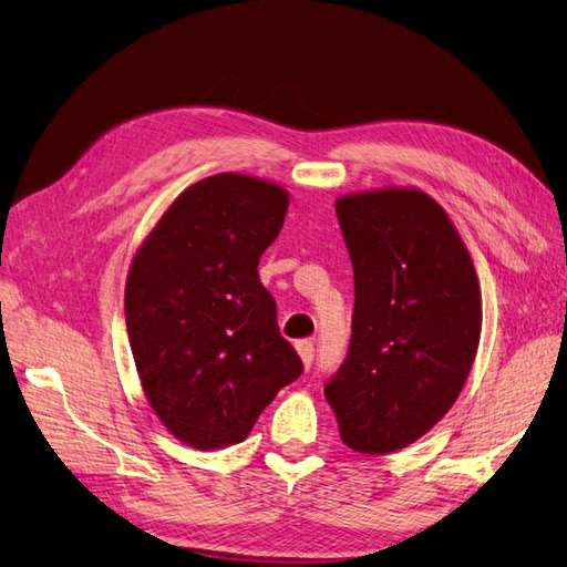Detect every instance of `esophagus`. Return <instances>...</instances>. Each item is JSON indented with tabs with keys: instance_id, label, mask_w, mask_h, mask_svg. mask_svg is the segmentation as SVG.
<instances>
[{
	"instance_id": "1",
	"label": "esophagus",
	"mask_w": 567,
	"mask_h": 567,
	"mask_svg": "<svg viewBox=\"0 0 567 567\" xmlns=\"http://www.w3.org/2000/svg\"><path fill=\"white\" fill-rule=\"evenodd\" d=\"M296 349H298V355H300L302 365L310 368L312 361H315V343L310 339H302V341L296 343Z\"/></svg>"
}]
</instances>
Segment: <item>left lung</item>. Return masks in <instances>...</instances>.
<instances>
[{"instance_id": "obj_1", "label": "left lung", "mask_w": 567, "mask_h": 567, "mask_svg": "<svg viewBox=\"0 0 567 567\" xmlns=\"http://www.w3.org/2000/svg\"><path fill=\"white\" fill-rule=\"evenodd\" d=\"M353 265L349 351L324 382L341 440L396 452L457 402L481 337V288L457 228L419 189L337 199Z\"/></svg>"}]
</instances>
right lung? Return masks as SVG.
<instances>
[{"label": "right lung", "instance_id": "right-lung-1", "mask_svg": "<svg viewBox=\"0 0 567 567\" xmlns=\"http://www.w3.org/2000/svg\"><path fill=\"white\" fill-rule=\"evenodd\" d=\"M286 209L279 185L212 175L171 204L130 267L124 317L144 394L197 450L243 443L302 372L257 274Z\"/></svg>", "mask_w": 567, "mask_h": 567}]
</instances>
